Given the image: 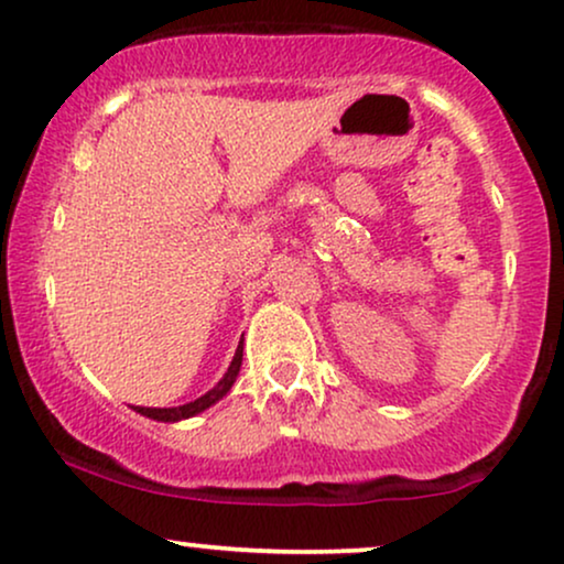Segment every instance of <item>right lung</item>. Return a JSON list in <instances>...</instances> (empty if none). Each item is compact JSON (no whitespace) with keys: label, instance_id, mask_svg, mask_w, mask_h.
Instances as JSON below:
<instances>
[{"label":"right lung","instance_id":"right-lung-1","mask_svg":"<svg viewBox=\"0 0 564 564\" xmlns=\"http://www.w3.org/2000/svg\"><path fill=\"white\" fill-rule=\"evenodd\" d=\"M241 357H243V344H239V349H236L234 362H230V368H228L226 376L220 378V383H217L215 389H209L205 397L194 399V402L181 404V406H162V410H160V406H135V412H141V415H144V417L160 420V423H178V420L199 415V412H205L207 406H213L215 402H220V399L230 391V386H234L236 376H239V370H241Z\"/></svg>","mask_w":564,"mask_h":564}]
</instances>
